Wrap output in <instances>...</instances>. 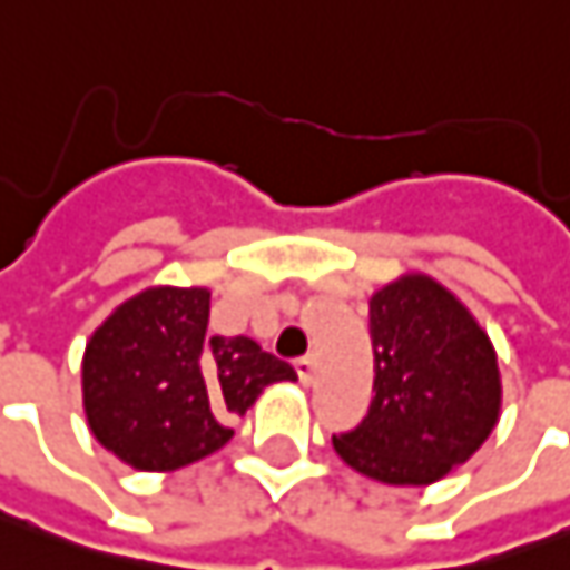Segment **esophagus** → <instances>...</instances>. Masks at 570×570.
<instances>
[{
	"instance_id": "34e87169",
	"label": "esophagus",
	"mask_w": 570,
	"mask_h": 570,
	"mask_svg": "<svg viewBox=\"0 0 570 570\" xmlns=\"http://www.w3.org/2000/svg\"><path fill=\"white\" fill-rule=\"evenodd\" d=\"M295 371L301 383L307 386V383H314V371H317V362H314V355H304V358H297Z\"/></svg>"
}]
</instances>
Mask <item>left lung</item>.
Here are the masks:
<instances>
[{
    "mask_svg": "<svg viewBox=\"0 0 570 570\" xmlns=\"http://www.w3.org/2000/svg\"><path fill=\"white\" fill-rule=\"evenodd\" d=\"M374 400L364 422L333 438L355 472L383 485H431L489 441L501 374L489 333L425 273L371 295Z\"/></svg>",
    "mask_w": 570,
    "mask_h": 570,
    "instance_id": "1",
    "label": "left lung"
}]
</instances>
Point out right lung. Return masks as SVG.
Instances as JSON below:
<instances>
[{
  "label": "right lung",
  "mask_w": 570,
  "mask_h": 570,
  "mask_svg": "<svg viewBox=\"0 0 570 570\" xmlns=\"http://www.w3.org/2000/svg\"><path fill=\"white\" fill-rule=\"evenodd\" d=\"M212 292L151 285L100 323L81 358L91 434L126 466L170 472L225 448L244 415L295 367L247 336H206Z\"/></svg>",
  "instance_id": "right-lung-1"
}]
</instances>
